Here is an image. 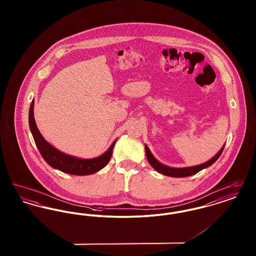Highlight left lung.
I'll list each match as a JSON object with an SVG mask.
<instances>
[{"label": "left lung", "instance_id": "left-lung-1", "mask_svg": "<svg viewBox=\"0 0 256 256\" xmlns=\"http://www.w3.org/2000/svg\"><path fill=\"white\" fill-rule=\"evenodd\" d=\"M224 145L222 146L219 152L217 154H215V156L209 159L206 162H204L202 164H200V165L191 166V167H185V168H174V167H170V166L162 164L161 162H159L158 160L152 156V154L150 152L148 146L146 145H145V150H146V156L148 161L154 170H158L160 174H162L164 176H167L185 178V176H193L196 172H198L200 170H204L206 168H208L209 166H211L217 159L219 158L220 156L222 154V152L224 150Z\"/></svg>", "mask_w": 256, "mask_h": 256}]
</instances>
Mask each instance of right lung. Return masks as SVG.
<instances>
[{
  "instance_id": "add662e5",
  "label": "right lung",
  "mask_w": 256,
  "mask_h": 256,
  "mask_svg": "<svg viewBox=\"0 0 256 256\" xmlns=\"http://www.w3.org/2000/svg\"><path fill=\"white\" fill-rule=\"evenodd\" d=\"M34 100H32L28 112V124L30 132L34 136L37 148L42 156L44 160L54 169L61 170L66 174H74V176H87L97 172L98 170H102L104 167L108 165L110 162L112 150L116 140L111 144L108 150L102 154V156L95 158H80L67 154H64L54 146H52L49 142H47L42 134H40L37 128L34 115Z\"/></svg>"
}]
</instances>
